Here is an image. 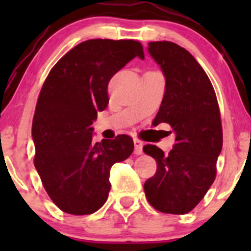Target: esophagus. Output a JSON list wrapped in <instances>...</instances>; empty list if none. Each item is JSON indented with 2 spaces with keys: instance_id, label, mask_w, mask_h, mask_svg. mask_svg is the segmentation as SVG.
<instances>
[{
  "instance_id": "esophagus-1",
  "label": "esophagus",
  "mask_w": 251,
  "mask_h": 251,
  "mask_svg": "<svg viewBox=\"0 0 251 251\" xmlns=\"http://www.w3.org/2000/svg\"><path fill=\"white\" fill-rule=\"evenodd\" d=\"M133 143H135V154L136 155H141L143 153V142L135 138L133 140Z\"/></svg>"
}]
</instances>
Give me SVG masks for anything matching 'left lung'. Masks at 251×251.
Segmentation results:
<instances>
[{"label": "left lung", "instance_id": "1", "mask_svg": "<svg viewBox=\"0 0 251 251\" xmlns=\"http://www.w3.org/2000/svg\"><path fill=\"white\" fill-rule=\"evenodd\" d=\"M148 53L165 76V93L153 125L166 123L176 133L169 154L153 144L143 151L156 161L144 183L149 204L165 214L183 215L204 198L216 177L222 126L214 87L196 58L170 41L149 42Z\"/></svg>", "mask_w": 251, "mask_h": 251}]
</instances>
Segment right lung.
I'll return each instance as SVG.
<instances>
[{
    "label": "right lung",
    "mask_w": 251,
    "mask_h": 251,
    "mask_svg": "<svg viewBox=\"0 0 251 251\" xmlns=\"http://www.w3.org/2000/svg\"><path fill=\"white\" fill-rule=\"evenodd\" d=\"M143 47L133 40H87L50 69L32 120L34 164L52 201L72 215L93 214L107 201L113 164L133 151L130 136L93 142L98 111L109 103L108 83Z\"/></svg>",
    "instance_id": "obj_1"
}]
</instances>
